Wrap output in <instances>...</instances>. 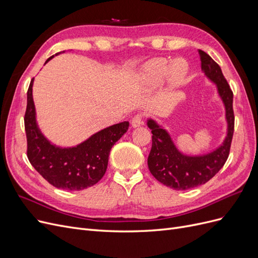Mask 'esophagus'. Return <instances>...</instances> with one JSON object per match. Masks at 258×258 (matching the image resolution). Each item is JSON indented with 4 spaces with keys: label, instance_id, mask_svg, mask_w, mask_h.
<instances>
[{
    "label": "esophagus",
    "instance_id": "esophagus-1",
    "mask_svg": "<svg viewBox=\"0 0 258 258\" xmlns=\"http://www.w3.org/2000/svg\"><path fill=\"white\" fill-rule=\"evenodd\" d=\"M143 115L142 114H137L135 115L134 117H132L131 119V126L134 128H137L139 126H141V124L143 123Z\"/></svg>",
    "mask_w": 258,
    "mask_h": 258
}]
</instances>
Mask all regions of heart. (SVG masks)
Returning <instances> with one entry per match:
<instances>
[{
  "label": "heart",
  "mask_w": 258,
  "mask_h": 258,
  "mask_svg": "<svg viewBox=\"0 0 258 258\" xmlns=\"http://www.w3.org/2000/svg\"><path fill=\"white\" fill-rule=\"evenodd\" d=\"M188 72V64L183 59H176L170 66L165 58H155L148 61L144 68L146 80L153 85L159 84L168 73L169 81L172 84H178L183 81Z\"/></svg>",
  "instance_id": "1"
}]
</instances>
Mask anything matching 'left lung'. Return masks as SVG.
<instances>
[{"label":"left lung","instance_id":"obj_1","mask_svg":"<svg viewBox=\"0 0 258 258\" xmlns=\"http://www.w3.org/2000/svg\"><path fill=\"white\" fill-rule=\"evenodd\" d=\"M201 69L207 77L216 84L218 95L226 108L227 137L217 150L202 156H186L178 152L168 132L153 119L147 126L152 129V150L147 165L153 176L170 188L186 190L206 184L225 165L229 156L235 129V114L232 108L233 93L226 81L221 67L204 50H198Z\"/></svg>","mask_w":258,"mask_h":258}]
</instances>
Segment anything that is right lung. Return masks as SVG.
<instances>
[{
	"label": "right lung",
	"mask_w": 258,
	"mask_h": 258,
	"mask_svg": "<svg viewBox=\"0 0 258 258\" xmlns=\"http://www.w3.org/2000/svg\"><path fill=\"white\" fill-rule=\"evenodd\" d=\"M33 80L27 92L25 114L27 156L30 163L46 181L60 189L82 190L97 184L106 171L111 148L126 134L129 122L107 127L75 147L54 146L41 134L36 124L32 98Z\"/></svg>",
	"instance_id": "1"
}]
</instances>
